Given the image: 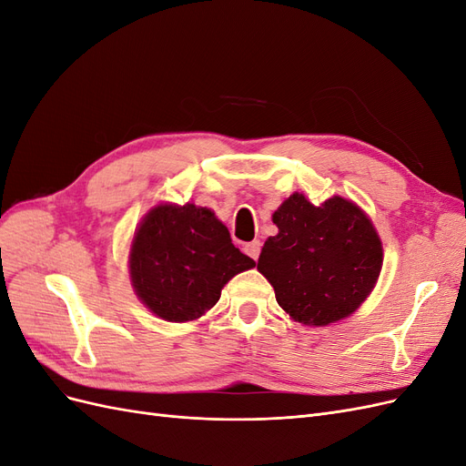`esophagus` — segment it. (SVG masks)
Here are the masks:
<instances>
[{
	"label": "esophagus",
	"instance_id": "obj_1",
	"mask_svg": "<svg viewBox=\"0 0 466 466\" xmlns=\"http://www.w3.org/2000/svg\"><path fill=\"white\" fill-rule=\"evenodd\" d=\"M260 248H262L260 241H252V243L245 245V252H247L250 258H255V260H258V257H260Z\"/></svg>",
	"mask_w": 466,
	"mask_h": 466
}]
</instances>
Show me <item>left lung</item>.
<instances>
[{"instance_id": "obj_1", "label": "left lung", "mask_w": 466, "mask_h": 466, "mask_svg": "<svg viewBox=\"0 0 466 466\" xmlns=\"http://www.w3.org/2000/svg\"><path fill=\"white\" fill-rule=\"evenodd\" d=\"M258 272L270 281L278 305L309 327H327L365 301L383 266L373 223L340 196L313 206L291 194L272 216Z\"/></svg>"}]
</instances>
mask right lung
Instances as JSON below:
<instances>
[{"label": "right lung", "mask_w": 466, "mask_h": 466, "mask_svg": "<svg viewBox=\"0 0 466 466\" xmlns=\"http://www.w3.org/2000/svg\"><path fill=\"white\" fill-rule=\"evenodd\" d=\"M255 264L231 243L214 211L194 204L153 208L130 250L137 298L171 322L202 317L218 303L221 288Z\"/></svg>", "instance_id": "1"}]
</instances>
